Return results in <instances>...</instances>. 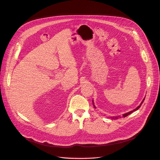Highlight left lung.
Instances as JSON below:
<instances>
[{"instance_id":"8db88e82","label":"left lung","mask_w":160,"mask_h":160,"mask_svg":"<svg viewBox=\"0 0 160 160\" xmlns=\"http://www.w3.org/2000/svg\"><path fill=\"white\" fill-rule=\"evenodd\" d=\"M144 100H145V98H144V99L143 100V101H142V102H141L140 105L139 106H138V107H137V108H136L135 109H134L133 111H130V112H127V113H125V114H123V117H126L127 116H128V115H129L130 114H131V113H132V112H133L134 111H137V110H138V109H139V108H140L141 107V105H142V104L143 103V101H144ZM92 104H93V106H94V108H96V107H95V105H94V102H93V101H92ZM121 118V116H114V117H112V119H114V120H115V119H118V118Z\"/></svg>"}]
</instances>
